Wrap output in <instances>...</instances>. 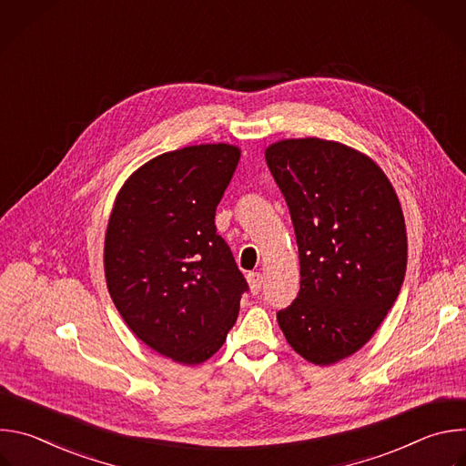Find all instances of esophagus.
<instances>
[{
  "label": "esophagus",
  "instance_id": "34e87169",
  "mask_svg": "<svg viewBox=\"0 0 466 466\" xmlns=\"http://www.w3.org/2000/svg\"><path fill=\"white\" fill-rule=\"evenodd\" d=\"M247 282H248V288H250V293L258 295L261 291V284H263V277L261 273H248L247 275Z\"/></svg>",
  "mask_w": 466,
  "mask_h": 466
}]
</instances>
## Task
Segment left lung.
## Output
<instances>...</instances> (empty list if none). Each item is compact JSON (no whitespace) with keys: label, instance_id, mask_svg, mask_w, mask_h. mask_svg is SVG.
<instances>
[{"label":"left lung","instance_id":"left-lung-1","mask_svg":"<svg viewBox=\"0 0 466 466\" xmlns=\"http://www.w3.org/2000/svg\"><path fill=\"white\" fill-rule=\"evenodd\" d=\"M265 160L291 214L300 291L277 313L291 349L334 365L370 341L400 293L408 234L398 195L365 153L322 138H288Z\"/></svg>","mask_w":466,"mask_h":466}]
</instances>
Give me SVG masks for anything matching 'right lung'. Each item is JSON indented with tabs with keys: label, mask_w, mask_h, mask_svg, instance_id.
Here are the masks:
<instances>
[{
	"label": "right lung",
	"mask_w": 466,
	"mask_h": 466,
	"mask_svg": "<svg viewBox=\"0 0 466 466\" xmlns=\"http://www.w3.org/2000/svg\"><path fill=\"white\" fill-rule=\"evenodd\" d=\"M239 157L230 144L158 155L125 180L108 218L110 299L132 334L182 365L223 347L247 291L214 223Z\"/></svg>",
	"instance_id": "right-lung-1"
}]
</instances>
